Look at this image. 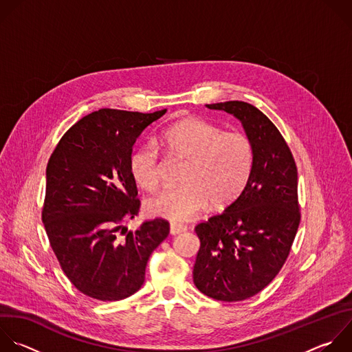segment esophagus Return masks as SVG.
Returning <instances> with one entry per match:
<instances>
[{
    "label": "esophagus",
    "instance_id": "34e87169",
    "mask_svg": "<svg viewBox=\"0 0 352 352\" xmlns=\"http://www.w3.org/2000/svg\"><path fill=\"white\" fill-rule=\"evenodd\" d=\"M185 230H186L185 225H181V223H171L170 225V233H171V235H179V233H182Z\"/></svg>",
    "mask_w": 352,
    "mask_h": 352
}]
</instances>
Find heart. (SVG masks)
Masks as SVG:
<instances>
[{
  "label": "heart",
  "instance_id": "b5f03b06",
  "mask_svg": "<svg viewBox=\"0 0 352 352\" xmlns=\"http://www.w3.org/2000/svg\"><path fill=\"white\" fill-rule=\"evenodd\" d=\"M157 144L168 153L188 160L184 186L167 188L146 201V211L171 222H185L211 203L225 207L246 189L253 167L254 148L242 133L223 130L203 119H185L166 129ZM134 181L145 190L159 186L162 164L153 144L137 146L129 159Z\"/></svg>",
  "mask_w": 352,
  "mask_h": 352
}]
</instances>
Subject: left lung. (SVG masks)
<instances>
[{
  "mask_svg": "<svg viewBox=\"0 0 352 352\" xmlns=\"http://www.w3.org/2000/svg\"><path fill=\"white\" fill-rule=\"evenodd\" d=\"M238 119L254 148L243 193L223 212L199 223L193 282L219 301H242L268 286L283 267L300 223L297 167L279 130L256 106L229 100L206 104Z\"/></svg>",
  "mask_w": 352,
  "mask_h": 352,
  "instance_id": "8db88e82",
  "label": "left lung"
}]
</instances>
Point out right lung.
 Masks as SVG:
<instances>
[{
    "label": "right lung",
    "instance_id": "right-lung-1",
    "mask_svg": "<svg viewBox=\"0 0 352 352\" xmlns=\"http://www.w3.org/2000/svg\"><path fill=\"white\" fill-rule=\"evenodd\" d=\"M166 111H94L62 137L48 162L43 222L65 275L88 297L117 301L138 292L151 254L168 235V222L156 218L119 236L140 208L129 168L133 146Z\"/></svg>",
    "mask_w": 352,
    "mask_h": 352
}]
</instances>
